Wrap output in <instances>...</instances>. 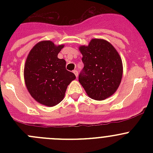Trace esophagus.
Returning a JSON list of instances; mask_svg holds the SVG:
<instances>
[{
  "label": "esophagus",
  "instance_id": "obj_1",
  "mask_svg": "<svg viewBox=\"0 0 153 153\" xmlns=\"http://www.w3.org/2000/svg\"><path fill=\"white\" fill-rule=\"evenodd\" d=\"M73 73L75 74V76H76V77L78 76V71L76 70V69H75V70H73Z\"/></svg>",
  "mask_w": 153,
  "mask_h": 153
}]
</instances>
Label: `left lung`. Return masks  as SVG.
I'll list each match as a JSON object with an SVG mask.
<instances>
[{"label": "left lung", "instance_id": "obj_1", "mask_svg": "<svg viewBox=\"0 0 153 153\" xmlns=\"http://www.w3.org/2000/svg\"><path fill=\"white\" fill-rule=\"evenodd\" d=\"M79 50L84 67L78 81L88 96L102 101L113 95L123 75L122 61L116 49L106 40L94 38Z\"/></svg>", "mask_w": 153, "mask_h": 153}]
</instances>
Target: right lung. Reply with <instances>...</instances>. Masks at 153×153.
<instances>
[{"label":"right lung","instance_id":"1","mask_svg":"<svg viewBox=\"0 0 153 153\" xmlns=\"http://www.w3.org/2000/svg\"><path fill=\"white\" fill-rule=\"evenodd\" d=\"M64 45L50 41L38 43L31 49L25 66L24 80L31 96L40 104L53 106L64 98L67 86L76 78L66 69V61L58 54Z\"/></svg>","mask_w":153,"mask_h":153}]
</instances>
